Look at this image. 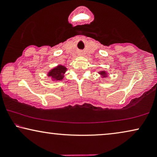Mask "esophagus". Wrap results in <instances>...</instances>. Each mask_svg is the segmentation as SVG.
I'll return each instance as SVG.
<instances>
[{
    "label": "esophagus",
    "mask_w": 157,
    "mask_h": 157,
    "mask_svg": "<svg viewBox=\"0 0 157 157\" xmlns=\"http://www.w3.org/2000/svg\"><path fill=\"white\" fill-rule=\"evenodd\" d=\"M83 54V53L82 52H80V53H79V55H82Z\"/></svg>",
    "instance_id": "obj_1"
}]
</instances>
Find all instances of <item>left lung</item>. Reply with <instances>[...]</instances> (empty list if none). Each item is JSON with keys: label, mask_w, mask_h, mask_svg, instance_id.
Wrapping results in <instances>:
<instances>
[{"label": "left lung", "mask_w": 157, "mask_h": 157, "mask_svg": "<svg viewBox=\"0 0 157 157\" xmlns=\"http://www.w3.org/2000/svg\"><path fill=\"white\" fill-rule=\"evenodd\" d=\"M98 74L101 75V76H102L103 77H106V76H107L106 72V71H100L99 73H98Z\"/></svg>", "instance_id": "left-lung-1"}]
</instances>
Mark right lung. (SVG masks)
<instances>
[{"instance_id":"right-lung-1","label":"right lung","mask_w":157,"mask_h":157,"mask_svg":"<svg viewBox=\"0 0 157 157\" xmlns=\"http://www.w3.org/2000/svg\"><path fill=\"white\" fill-rule=\"evenodd\" d=\"M66 70H67V68L65 66L59 65L56 67L53 68L48 73V76L51 77L53 81H62Z\"/></svg>"}]
</instances>
